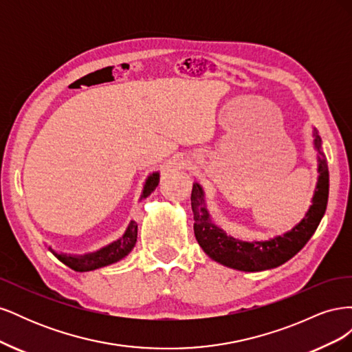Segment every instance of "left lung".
<instances>
[{"label":"left lung","mask_w":352,"mask_h":352,"mask_svg":"<svg viewBox=\"0 0 352 352\" xmlns=\"http://www.w3.org/2000/svg\"><path fill=\"white\" fill-rule=\"evenodd\" d=\"M314 146L318 153V179L314 190L313 204L308 208L305 217L298 225L269 241L245 242L232 236L212 225L206 208L204 190L199 184H194L190 194V204L194 211L195 238L210 258L241 272H261L274 269L292 258L296 252L313 236L318 223L324 216L329 198V168L326 157L322 153V138L314 129Z\"/></svg>","instance_id":"1"}]
</instances>
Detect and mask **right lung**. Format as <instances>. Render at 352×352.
<instances>
[{
  "label": "right lung",
  "mask_w": 352,
  "mask_h": 352,
  "mask_svg": "<svg viewBox=\"0 0 352 352\" xmlns=\"http://www.w3.org/2000/svg\"><path fill=\"white\" fill-rule=\"evenodd\" d=\"M158 182H160L158 172L148 176L141 199L150 195L157 188ZM136 238H138V225L135 221H131L129 226H127L124 232V235L120 239H117L116 242L107 245V247L101 248L97 252H91L85 255H69V254H58L56 251H52L51 248L50 251L54 254L63 264H66L67 267H70L74 272H91L95 269L105 267V265H110L113 263H117L122 258H124L126 255L133 250Z\"/></svg>",
  "instance_id": "1"
}]
</instances>
